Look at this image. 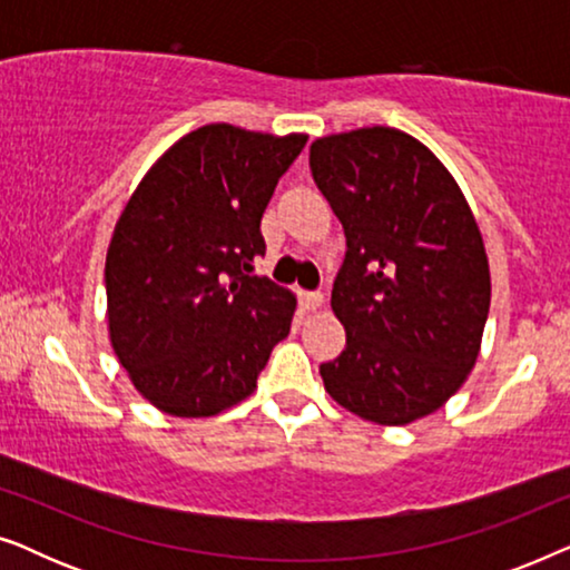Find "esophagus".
Wrapping results in <instances>:
<instances>
[{
	"label": "esophagus",
	"mask_w": 570,
	"mask_h": 570,
	"mask_svg": "<svg viewBox=\"0 0 570 570\" xmlns=\"http://www.w3.org/2000/svg\"><path fill=\"white\" fill-rule=\"evenodd\" d=\"M301 301H303V308H308V311H316L324 306L322 293H301Z\"/></svg>",
	"instance_id": "34e87169"
}]
</instances>
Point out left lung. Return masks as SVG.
<instances>
[{
	"mask_svg": "<svg viewBox=\"0 0 570 570\" xmlns=\"http://www.w3.org/2000/svg\"><path fill=\"white\" fill-rule=\"evenodd\" d=\"M308 166L347 238L332 291L347 347L322 365L324 389L371 423H415L478 363L490 308L480 225L456 178L407 131L318 137Z\"/></svg>",
	"mask_w": 570,
	"mask_h": 570,
	"instance_id": "obj_1",
	"label": "left lung"
}]
</instances>
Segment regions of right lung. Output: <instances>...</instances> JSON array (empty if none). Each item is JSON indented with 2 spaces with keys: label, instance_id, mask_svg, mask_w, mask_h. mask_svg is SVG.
<instances>
[{
  "label": "right lung",
  "instance_id": "obj_1",
  "mask_svg": "<svg viewBox=\"0 0 570 570\" xmlns=\"http://www.w3.org/2000/svg\"><path fill=\"white\" fill-rule=\"evenodd\" d=\"M308 135L207 124L131 191L106 252L108 337L153 407L213 417L254 394L298 298L252 275L279 176Z\"/></svg>",
  "mask_w": 570,
  "mask_h": 570
}]
</instances>
